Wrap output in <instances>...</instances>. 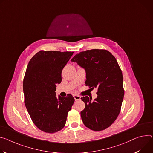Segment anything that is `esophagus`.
Returning a JSON list of instances; mask_svg holds the SVG:
<instances>
[{
  "mask_svg": "<svg viewBox=\"0 0 153 153\" xmlns=\"http://www.w3.org/2000/svg\"><path fill=\"white\" fill-rule=\"evenodd\" d=\"M73 97H74V100H75L76 101H77V100H80V96H78V95L74 94V95L73 96Z\"/></svg>",
  "mask_w": 153,
  "mask_h": 153,
  "instance_id": "obj_1",
  "label": "esophagus"
}]
</instances>
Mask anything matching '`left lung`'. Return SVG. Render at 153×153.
<instances>
[{
    "label": "left lung",
    "instance_id": "left-lung-1",
    "mask_svg": "<svg viewBox=\"0 0 153 153\" xmlns=\"http://www.w3.org/2000/svg\"><path fill=\"white\" fill-rule=\"evenodd\" d=\"M71 61L85 69L86 85L98 89L93 101L87 96L81 98L85 104L80 112L83 123L93 131L105 129L118 116L124 97L123 74L116 59L108 51L91 49L80 52Z\"/></svg>",
    "mask_w": 153,
    "mask_h": 153
}]
</instances>
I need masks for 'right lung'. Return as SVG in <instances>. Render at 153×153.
Masks as SVG:
<instances>
[{
    "instance_id": "1",
    "label": "right lung",
    "mask_w": 153,
    "mask_h": 153,
    "mask_svg": "<svg viewBox=\"0 0 153 153\" xmlns=\"http://www.w3.org/2000/svg\"><path fill=\"white\" fill-rule=\"evenodd\" d=\"M73 52L44 51L36 53L27 65L23 81L25 105L32 120L40 130L54 133L62 129L73 96L57 97L56 85Z\"/></svg>"
}]
</instances>
